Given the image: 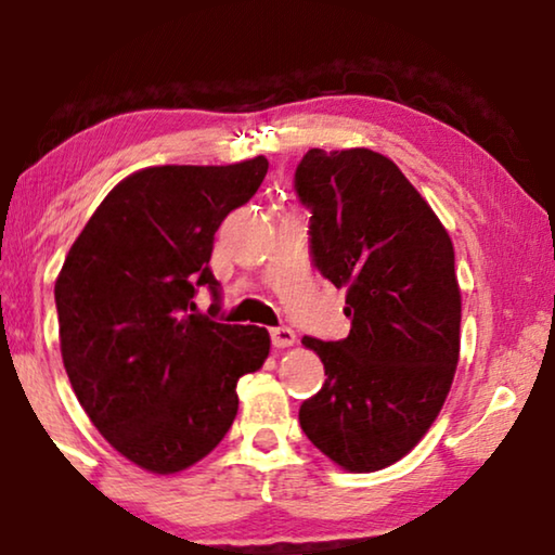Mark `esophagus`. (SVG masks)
Instances as JSON below:
<instances>
[{"label": "esophagus", "mask_w": 555, "mask_h": 555, "mask_svg": "<svg viewBox=\"0 0 555 555\" xmlns=\"http://www.w3.org/2000/svg\"><path fill=\"white\" fill-rule=\"evenodd\" d=\"M270 338H272V346H275V348H291L295 344V331L285 328V325H280V328L270 331Z\"/></svg>", "instance_id": "obj_1"}]
</instances>
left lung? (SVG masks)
Returning <instances> with one entry per match:
<instances>
[{"label":"left lung","instance_id":"8db88e82","mask_svg":"<svg viewBox=\"0 0 555 555\" xmlns=\"http://www.w3.org/2000/svg\"><path fill=\"white\" fill-rule=\"evenodd\" d=\"M315 268L346 287L344 340L302 338L325 369L300 427L348 473H376L420 444L460 361L454 247L399 166L371 149H310L295 171Z\"/></svg>","mask_w":555,"mask_h":555}]
</instances>
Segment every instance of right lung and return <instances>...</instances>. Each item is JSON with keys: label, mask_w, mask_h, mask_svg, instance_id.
<instances>
[{"label": "right lung", "mask_w": 555, "mask_h": 555, "mask_svg": "<svg viewBox=\"0 0 555 555\" xmlns=\"http://www.w3.org/2000/svg\"><path fill=\"white\" fill-rule=\"evenodd\" d=\"M264 173V156L128 173L55 280L75 397L113 450L146 473L177 475L207 457L237 416V382L270 356L260 325L217 323L192 300L199 285L217 295L215 232Z\"/></svg>", "instance_id": "obj_1"}]
</instances>
